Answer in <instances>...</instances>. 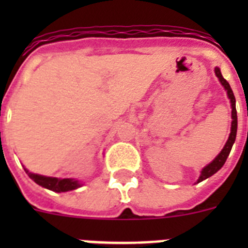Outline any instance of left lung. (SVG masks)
Masks as SVG:
<instances>
[{"label":"left lung","mask_w":248,"mask_h":248,"mask_svg":"<svg viewBox=\"0 0 248 248\" xmlns=\"http://www.w3.org/2000/svg\"><path fill=\"white\" fill-rule=\"evenodd\" d=\"M215 73H216L217 78L220 79L221 84H222L223 87H225V89L227 91V95H229L230 102H231V107H232L231 133H230V137H229V140H227L226 145L223 146V149L221 150L220 154L215 157V160L212 161V163H210L209 165L206 166V168H203V170L201 171L200 179H199V183H200V181H202V180H205V179H207V177L212 176L215 172H217L218 170L222 168L223 164L226 163L227 156H229L230 151H231L232 145H233V143H235L236 133H237V111H236V99H235V95H233V92H232V89H231V87H230L229 82H227V80L222 77V74H221V72H220V69H218V68H215Z\"/></svg>","instance_id":"obj_1"}]
</instances>
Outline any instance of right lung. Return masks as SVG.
<instances>
[{
	"label": "right lung",
	"instance_id": "1",
	"mask_svg": "<svg viewBox=\"0 0 248 248\" xmlns=\"http://www.w3.org/2000/svg\"><path fill=\"white\" fill-rule=\"evenodd\" d=\"M25 171L27 172L28 176H30L34 183L43 186V187H46V189L52 190V191H56V192L71 191V190H74L80 186V184L77 180H73V179H57V177L42 176V175L32 174V172L28 171L27 169H25Z\"/></svg>",
	"mask_w": 248,
	"mask_h": 248
}]
</instances>
